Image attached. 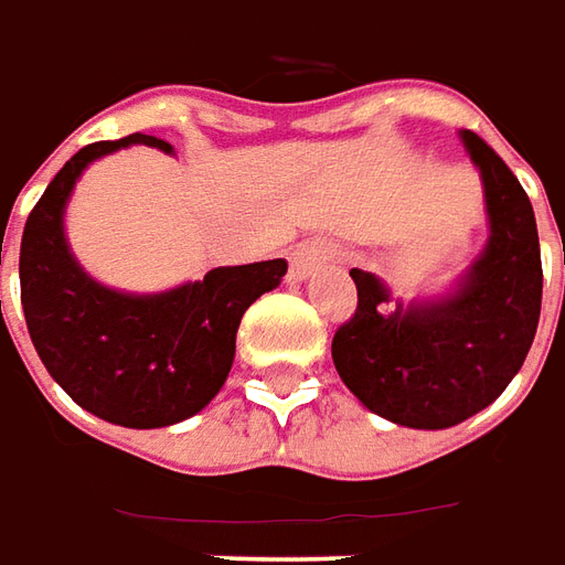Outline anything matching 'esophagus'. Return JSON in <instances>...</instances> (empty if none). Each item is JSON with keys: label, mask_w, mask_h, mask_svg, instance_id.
I'll list each match as a JSON object with an SVG mask.
<instances>
[{"label": "esophagus", "mask_w": 565, "mask_h": 565, "mask_svg": "<svg viewBox=\"0 0 565 565\" xmlns=\"http://www.w3.org/2000/svg\"><path fill=\"white\" fill-rule=\"evenodd\" d=\"M334 255H338V246L331 239H310V243L298 246L295 255H291V276L295 279H307L319 264L331 262Z\"/></svg>", "instance_id": "obj_1"}]
</instances>
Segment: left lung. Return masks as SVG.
I'll return each instance as SVG.
<instances>
[{"instance_id": "left-lung-1", "label": "left lung", "mask_w": 565, "mask_h": 565, "mask_svg": "<svg viewBox=\"0 0 565 565\" xmlns=\"http://www.w3.org/2000/svg\"><path fill=\"white\" fill-rule=\"evenodd\" d=\"M481 170L490 237L450 295L390 303L374 274L353 267L359 303L334 331L331 359L367 411L407 429H450L493 404L530 353L542 313V252L526 191L508 163L462 130Z\"/></svg>"}]
</instances>
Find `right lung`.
Wrapping results in <instances>:
<instances>
[{
  "label": "right lung",
  "instance_id": "obj_1",
  "mask_svg": "<svg viewBox=\"0 0 565 565\" xmlns=\"http://www.w3.org/2000/svg\"><path fill=\"white\" fill-rule=\"evenodd\" d=\"M134 142L173 151L158 136L130 134L84 146L51 179L20 239V303L35 353L72 402L115 426L161 429L194 417L225 386L239 319L289 264L215 267L161 295L90 279L66 246L63 210L87 163Z\"/></svg>",
  "mask_w": 565,
  "mask_h": 565
}]
</instances>
